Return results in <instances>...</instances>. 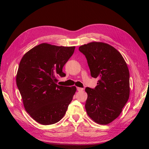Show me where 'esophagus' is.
I'll return each instance as SVG.
<instances>
[{
	"mask_svg": "<svg viewBox=\"0 0 149 149\" xmlns=\"http://www.w3.org/2000/svg\"><path fill=\"white\" fill-rule=\"evenodd\" d=\"M77 91H79V92H80V91H83L84 89H83V88H77Z\"/></svg>",
	"mask_w": 149,
	"mask_h": 149,
	"instance_id": "1",
	"label": "esophagus"
}]
</instances>
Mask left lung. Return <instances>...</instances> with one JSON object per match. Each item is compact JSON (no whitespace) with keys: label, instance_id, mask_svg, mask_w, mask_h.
Listing matches in <instances>:
<instances>
[{"label":"left lung","instance_id":"obj_1","mask_svg":"<svg viewBox=\"0 0 149 149\" xmlns=\"http://www.w3.org/2000/svg\"><path fill=\"white\" fill-rule=\"evenodd\" d=\"M79 51L87 59L91 76L99 79L94 89H85L86 112L95 123L108 124L120 115L129 98L127 65L120 52L105 43L91 42Z\"/></svg>","mask_w":149,"mask_h":149}]
</instances>
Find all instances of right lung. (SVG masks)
<instances>
[{"label": "right lung", "mask_w": 149, "mask_h": 149, "mask_svg": "<svg viewBox=\"0 0 149 149\" xmlns=\"http://www.w3.org/2000/svg\"><path fill=\"white\" fill-rule=\"evenodd\" d=\"M75 48L43 43L28 51L20 60L17 88L26 111L38 123L58 122L72 100L76 87L58 85L57 77L66 75L62 69Z\"/></svg>", "instance_id": "right-lung-1"}]
</instances>
